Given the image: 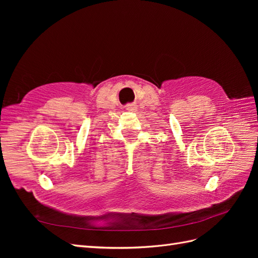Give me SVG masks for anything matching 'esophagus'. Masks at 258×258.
<instances>
[{
	"label": "esophagus",
	"mask_w": 258,
	"mask_h": 258,
	"mask_svg": "<svg viewBox=\"0 0 258 258\" xmlns=\"http://www.w3.org/2000/svg\"><path fill=\"white\" fill-rule=\"evenodd\" d=\"M124 107H126V110L129 111V112H136L137 111V104L136 103H129Z\"/></svg>",
	"instance_id": "esophagus-1"
}]
</instances>
